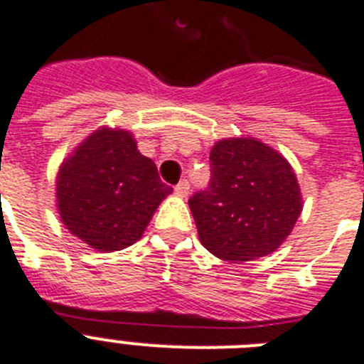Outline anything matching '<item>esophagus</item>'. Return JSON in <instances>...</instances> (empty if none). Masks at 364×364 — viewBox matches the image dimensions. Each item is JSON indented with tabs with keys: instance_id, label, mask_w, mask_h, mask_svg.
<instances>
[{
	"instance_id": "1",
	"label": "esophagus",
	"mask_w": 364,
	"mask_h": 364,
	"mask_svg": "<svg viewBox=\"0 0 364 364\" xmlns=\"http://www.w3.org/2000/svg\"><path fill=\"white\" fill-rule=\"evenodd\" d=\"M175 193L178 195V197H188V193H189V182H188V180H180L178 184H176V188H175Z\"/></svg>"
}]
</instances>
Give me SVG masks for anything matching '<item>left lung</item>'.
Masks as SVG:
<instances>
[{
  "label": "left lung",
  "instance_id": "8db88e82",
  "mask_svg": "<svg viewBox=\"0 0 364 364\" xmlns=\"http://www.w3.org/2000/svg\"><path fill=\"white\" fill-rule=\"evenodd\" d=\"M210 171L208 188L189 199L200 243L227 262L273 253L303 208L290 164L253 137H234L210 150Z\"/></svg>",
  "mask_w": 364,
  "mask_h": 364
}]
</instances>
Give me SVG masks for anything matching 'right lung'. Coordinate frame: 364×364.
<instances>
[{
  "label": "right lung",
  "mask_w": 364,
  "mask_h": 364,
  "mask_svg": "<svg viewBox=\"0 0 364 364\" xmlns=\"http://www.w3.org/2000/svg\"><path fill=\"white\" fill-rule=\"evenodd\" d=\"M173 191L126 130L92 132L57 175V208L74 236L96 251H121L143 236Z\"/></svg>",
  "instance_id": "1"
}]
</instances>
